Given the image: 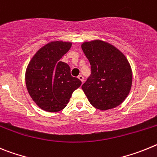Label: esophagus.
<instances>
[{"mask_svg": "<svg viewBox=\"0 0 157 157\" xmlns=\"http://www.w3.org/2000/svg\"><path fill=\"white\" fill-rule=\"evenodd\" d=\"M78 79H79V80H80V81H81V82L84 81V77H83V76H82V75H80V76H79V77H78Z\"/></svg>", "mask_w": 157, "mask_h": 157, "instance_id": "34e87169", "label": "esophagus"}]
</instances>
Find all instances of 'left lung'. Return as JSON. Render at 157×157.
Segmentation results:
<instances>
[{"label":"left lung","instance_id":"8db88e82","mask_svg":"<svg viewBox=\"0 0 157 157\" xmlns=\"http://www.w3.org/2000/svg\"><path fill=\"white\" fill-rule=\"evenodd\" d=\"M81 48L91 66V77L82 85L88 101L99 110L121 105L132 85V70L126 56L101 40L84 42Z\"/></svg>","mask_w":157,"mask_h":157}]
</instances>
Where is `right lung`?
I'll use <instances>...</instances> for the list:
<instances>
[{
	"label": "right lung",
	"instance_id": "1",
	"mask_svg": "<svg viewBox=\"0 0 157 157\" xmlns=\"http://www.w3.org/2000/svg\"><path fill=\"white\" fill-rule=\"evenodd\" d=\"M71 42L54 40L40 48L26 70L28 93L37 106L46 112H59L68 104L72 93L81 85L70 73L67 63L60 61Z\"/></svg>",
	"mask_w": 157,
	"mask_h": 157
}]
</instances>
